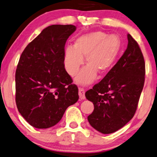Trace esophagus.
I'll use <instances>...</instances> for the list:
<instances>
[{
  "mask_svg": "<svg viewBox=\"0 0 157 157\" xmlns=\"http://www.w3.org/2000/svg\"><path fill=\"white\" fill-rule=\"evenodd\" d=\"M78 95H79V98H80L81 100H83L86 99V96H85V91L82 88H79L78 90Z\"/></svg>",
  "mask_w": 157,
  "mask_h": 157,
  "instance_id": "esophagus-1",
  "label": "esophagus"
}]
</instances>
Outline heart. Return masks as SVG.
I'll return each instance as SVG.
<instances>
[{"label":"heart","mask_w":157,"mask_h":157,"mask_svg":"<svg viewBox=\"0 0 157 157\" xmlns=\"http://www.w3.org/2000/svg\"><path fill=\"white\" fill-rule=\"evenodd\" d=\"M122 43L117 35L92 32L77 38L74 47H67L64 52V65L71 76L76 75L86 58V67L76 76V81L81 85L92 83L97 71L104 74L109 71L116 60L121 49Z\"/></svg>","instance_id":"obj_1"}]
</instances>
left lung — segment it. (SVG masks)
I'll list each match as a JSON object with an SVG mask.
<instances>
[{"mask_svg":"<svg viewBox=\"0 0 157 157\" xmlns=\"http://www.w3.org/2000/svg\"><path fill=\"white\" fill-rule=\"evenodd\" d=\"M122 57L102 80L86 92L94 104L88 120L104 134L115 132L129 122L137 109L145 75L143 53L130 34Z\"/></svg>","mask_w":157,"mask_h":157,"instance_id":"8db88e82","label":"left lung"}]
</instances>
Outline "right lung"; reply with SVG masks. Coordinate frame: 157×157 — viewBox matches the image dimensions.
Listing matches in <instances>:
<instances>
[{"label":"right lung","instance_id":"1","mask_svg":"<svg viewBox=\"0 0 157 157\" xmlns=\"http://www.w3.org/2000/svg\"><path fill=\"white\" fill-rule=\"evenodd\" d=\"M73 25L44 29L21 53L15 74L18 110L37 129L56 125L66 109L78 99V90L64 65L67 40Z\"/></svg>","mask_w":157,"mask_h":157}]
</instances>
